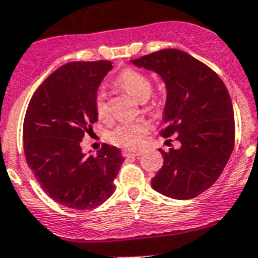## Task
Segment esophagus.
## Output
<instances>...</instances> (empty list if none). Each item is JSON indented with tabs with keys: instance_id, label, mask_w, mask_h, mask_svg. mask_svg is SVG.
Returning a JSON list of instances; mask_svg holds the SVG:
<instances>
[{
	"instance_id": "esophagus-1",
	"label": "esophagus",
	"mask_w": 258,
	"mask_h": 258,
	"mask_svg": "<svg viewBox=\"0 0 258 258\" xmlns=\"http://www.w3.org/2000/svg\"><path fill=\"white\" fill-rule=\"evenodd\" d=\"M122 154H123L124 157H130V156L139 157V156H141L142 152L141 151H130V150H123V151H122Z\"/></svg>"
}]
</instances>
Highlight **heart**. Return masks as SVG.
<instances>
[{"mask_svg": "<svg viewBox=\"0 0 258 258\" xmlns=\"http://www.w3.org/2000/svg\"><path fill=\"white\" fill-rule=\"evenodd\" d=\"M117 84L141 103L146 102L152 93V84L149 77L135 69H126L122 72L117 78ZM96 109L101 119L108 117L107 94L103 91L98 92L97 94ZM147 128H149L147 124L142 121L124 122L109 131L107 137L109 142L116 146L126 147V149H139L144 142Z\"/></svg>", "mask_w": 258, "mask_h": 258, "instance_id": "heart-1", "label": "heart"}]
</instances>
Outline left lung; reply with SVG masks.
I'll return each instance as SVG.
<instances>
[{"label": "left lung", "instance_id": "obj_1", "mask_svg": "<svg viewBox=\"0 0 258 258\" xmlns=\"http://www.w3.org/2000/svg\"><path fill=\"white\" fill-rule=\"evenodd\" d=\"M154 72L166 88L161 135H177L179 149L160 150L164 165L151 180L167 198L186 201L206 191L223 172L233 151L234 114L223 82L211 68L177 49L131 60Z\"/></svg>", "mask_w": 258, "mask_h": 258}]
</instances>
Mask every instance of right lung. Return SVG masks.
Instances as JSON below:
<instances>
[{
  "label": "right lung",
  "mask_w": 258,
  "mask_h": 258,
  "mask_svg": "<svg viewBox=\"0 0 258 258\" xmlns=\"http://www.w3.org/2000/svg\"><path fill=\"white\" fill-rule=\"evenodd\" d=\"M112 68L108 60L68 62L42 82L27 107L26 162L42 190L67 208L86 211L106 202L124 161L116 146L104 144L94 156L81 145L98 119L96 97Z\"/></svg>",
  "instance_id": "right-lung-1"
}]
</instances>
